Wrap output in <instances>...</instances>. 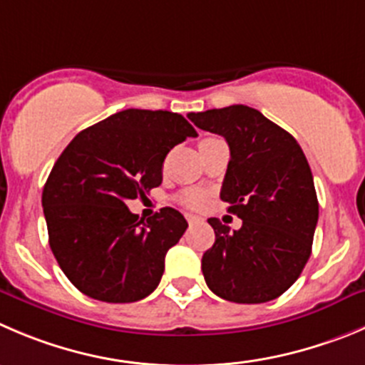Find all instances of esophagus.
Returning <instances> with one entry per match:
<instances>
[{
    "label": "esophagus",
    "instance_id": "esophagus-1",
    "mask_svg": "<svg viewBox=\"0 0 365 365\" xmlns=\"http://www.w3.org/2000/svg\"><path fill=\"white\" fill-rule=\"evenodd\" d=\"M186 220H188V224H199V222H202V218L197 217V215H186Z\"/></svg>",
    "mask_w": 365,
    "mask_h": 365
}]
</instances>
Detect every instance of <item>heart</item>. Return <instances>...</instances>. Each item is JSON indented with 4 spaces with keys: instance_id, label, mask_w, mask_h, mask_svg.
Returning a JSON list of instances; mask_svg holds the SVG:
<instances>
[{
    "instance_id": "1",
    "label": "heart",
    "mask_w": 365,
    "mask_h": 365,
    "mask_svg": "<svg viewBox=\"0 0 365 365\" xmlns=\"http://www.w3.org/2000/svg\"><path fill=\"white\" fill-rule=\"evenodd\" d=\"M207 195L202 190H186L179 195V202L186 207H192V210H200V207L206 206Z\"/></svg>"
}]
</instances>
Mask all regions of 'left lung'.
<instances>
[{"label": "left lung", "mask_w": 365, "mask_h": 365, "mask_svg": "<svg viewBox=\"0 0 365 365\" xmlns=\"http://www.w3.org/2000/svg\"><path fill=\"white\" fill-rule=\"evenodd\" d=\"M202 130L225 138L231 152L220 199L242 218L229 231L210 218L215 244L202 256V274L225 301L258 304L287 292L312 255L319 218L310 165L299 143L247 106L190 113Z\"/></svg>", "instance_id": "obj_1"}]
</instances>
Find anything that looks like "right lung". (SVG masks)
Here are the masks:
<instances>
[{
  "label": "right lung",
  "instance_id": "add662e5",
  "mask_svg": "<svg viewBox=\"0 0 365 365\" xmlns=\"http://www.w3.org/2000/svg\"><path fill=\"white\" fill-rule=\"evenodd\" d=\"M195 136L177 113L127 109L64 148L44 185L43 207L51 252L82 294L134 303L154 292L166 252L188 222L173 207L138 222L127 200L161 185L166 154Z\"/></svg>",
  "mask_w": 365,
  "mask_h": 365
}]
</instances>
